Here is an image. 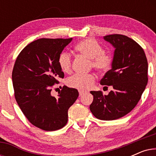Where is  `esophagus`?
I'll return each mask as SVG.
<instances>
[{"mask_svg":"<svg viewBox=\"0 0 156 156\" xmlns=\"http://www.w3.org/2000/svg\"><path fill=\"white\" fill-rule=\"evenodd\" d=\"M79 93H80V96H82L86 92H85V91H80H80H79Z\"/></svg>","mask_w":156,"mask_h":156,"instance_id":"1","label":"esophagus"}]
</instances>
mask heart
Returning a JSON list of instances; mask_svg holds the SVG:
<instances>
[{
  "mask_svg": "<svg viewBox=\"0 0 156 156\" xmlns=\"http://www.w3.org/2000/svg\"><path fill=\"white\" fill-rule=\"evenodd\" d=\"M75 50L81 54L90 59V67L98 72L105 73L112 67L114 57L112 54L104 50L103 47L93 38H87L76 44ZM58 64L62 71L69 73L72 69V55L67 52L60 53L58 57ZM94 74H76L67 81L68 86L79 90H87L91 87L95 82Z\"/></svg>",
  "mask_w": 156,
  "mask_h": 156,
  "instance_id": "b5f03b06",
  "label": "heart"
}]
</instances>
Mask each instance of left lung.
I'll return each instance as SVG.
<instances>
[{
    "label": "left lung",
    "instance_id": "left-lung-1",
    "mask_svg": "<svg viewBox=\"0 0 156 156\" xmlns=\"http://www.w3.org/2000/svg\"><path fill=\"white\" fill-rule=\"evenodd\" d=\"M104 38L116 49L112 69L100 84L113 89L108 95L90 91L94 99L89 108L97 119L111 121L124 116L137 105L148 83V61L144 49L131 38L120 34Z\"/></svg>",
    "mask_w": 156,
    "mask_h": 156
}]
</instances>
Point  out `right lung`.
Returning a JSON list of instances; mask_svg holds the SVG:
<instances>
[{"mask_svg":"<svg viewBox=\"0 0 156 156\" xmlns=\"http://www.w3.org/2000/svg\"><path fill=\"white\" fill-rule=\"evenodd\" d=\"M72 40H35L23 49L15 62L12 80L17 103L27 120L44 131H56L67 124L68 109L79 96L76 89L67 86L58 97L51 95L53 86L65 76L59 55Z\"/></svg>","mask_w":156,"mask_h":156,"instance_id":"obj_1","label":"right lung"}]
</instances>
